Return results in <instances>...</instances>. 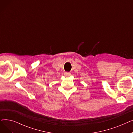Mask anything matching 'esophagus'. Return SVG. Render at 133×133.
<instances>
[{"label": "esophagus", "instance_id": "esophagus-1", "mask_svg": "<svg viewBox=\"0 0 133 133\" xmlns=\"http://www.w3.org/2000/svg\"><path fill=\"white\" fill-rule=\"evenodd\" d=\"M64 75H65L66 76H70V75H71V74L70 72H65Z\"/></svg>", "mask_w": 133, "mask_h": 133}]
</instances>
